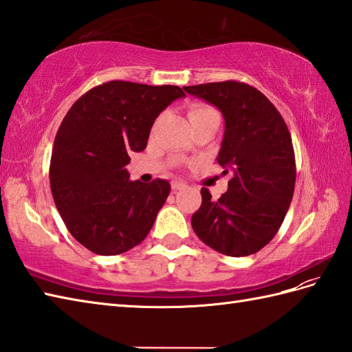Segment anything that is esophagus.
<instances>
[{
	"instance_id": "34e87169",
	"label": "esophagus",
	"mask_w": 352,
	"mask_h": 352,
	"mask_svg": "<svg viewBox=\"0 0 352 352\" xmlns=\"http://www.w3.org/2000/svg\"><path fill=\"white\" fill-rule=\"evenodd\" d=\"M186 189V184L182 183V182H173V190H183Z\"/></svg>"
}]
</instances>
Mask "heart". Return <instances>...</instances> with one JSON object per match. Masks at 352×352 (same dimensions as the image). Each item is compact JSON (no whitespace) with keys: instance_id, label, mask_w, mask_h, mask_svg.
I'll return each mask as SVG.
<instances>
[{"instance_id":"b5f03b06","label":"heart","mask_w":352,"mask_h":352,"mask_svg":"<svg viewBox=\"0 0 352 352\" xmlns=\"http://www.w3.org/2000/svg\"><path fill=\"white\" fill-rule=\"evenodd\" d=\"M210 112H216L213 108H210L207 104H192L189 108V120L196 118V117H201V116H206V113Z\"/></svg>"}]
</instances>
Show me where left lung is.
Segmentation results:
<instances>
[{"label": "left lung", "instance_id": "8db88e82", "mask_svg": "<svg viewBox=\"0 0 352 352\" xmlns=\"http://www.w3.org/2000/svg\"><path fill=\"white\" fill-rule=\"evenodd\" d=\"M214 104L225 118L217 162L232 178L219 199L202 187L192 216L199 239L226 256H248L273 240L296 187V156L287 122L267 97L244 82L184 87Z\"/></svg>", "mask_w": 352, "mask_h": 352}]
</instances>
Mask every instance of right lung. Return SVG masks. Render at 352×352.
<instances>
[{
  "mask_svg": "<svg viewBox=\"0 0 352 352\" xmlns=\"http://www.w3.org/2000/svg\"><path fill=\"white\" fill-rule=\"evenodd\" d=\"M177 85L109 80L73 103L54 141L49 179L69 232L97 255H120L153 228L166 179L130 182L129 154L144 151L159 113L184 97Z\"/></svg>",
  "mask_w": 352,
  "mask_h": 352,
  "instance_id": "right-lung-1",
  "label": "right lung"
}]
</instances>
